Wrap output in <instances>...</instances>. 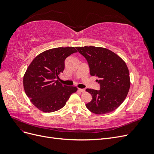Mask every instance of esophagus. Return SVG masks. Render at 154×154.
I'll use <instances>...</instances> for the list:
<instances>
[{
    "instance_id": "esophagus-1",
    "label": "esophagus",
    "mask_w": 154,
    "mask_h": 154,
    "mask_svg": "<svg viewBox=\"0 0 154 154\" xmlns=\"http://www.w3.org/2000/svg\"><path fill=\"white\" fill-rule=\"evenodd\" d=\"M78 91L80 92H84L85 91L84 88H78Z\"/></svg>"
}]
</instances>
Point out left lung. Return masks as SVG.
<instances>
[{
  "instance_id": "obj_1",
  "label": "left lung",
  "mask_w": 154,
  "mask_h": 154,
  "mask_svg": "<svg viewBox=\"0 0 154 154\" xmlns=\"http://www.w3.org/2000/svg\"><path fill=\"white\" fill-rule=\"evenodd\" d=\"M85 58L91 76H96L100 90L87 88L92 99L86 107L96 114L116 110L124 101L130 86L128 69L125 62L112 51L94 46L76 47Z\"/></svg>"
}]
</instances>
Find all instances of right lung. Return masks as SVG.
<instances>
[{"mask_svg": "<svg viewBox=\"0 0 154 154\" xmlns=\"http://www.w3.org/2000/svg\"><path fill=\"white\" fill-rule=\"evenodd\" d=\"M77 51L74 47L44 51L32 60L23 79L24 91L31 103L44 112L60 110L77 88L62 85L57 79L65 68V60Z\"/></svg>", "mask_w": 154, "mask_h": 154, "instance_id": "right-lung-1", "label": "right lung"}]
</instances>
